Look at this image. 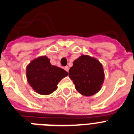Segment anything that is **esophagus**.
<instances>
[{
  "mask_svg": "<svg viewBox=\"0 0 134 134\" xmlns=\"http://www.w3.org/2000/svg\"><path fill=\"white\" fill-rule=\"evenodd\" d=\"M64 69H65V70L66 71V72H68V71H69V67H68V66H65Z\"/></svg>",
  "mask_w": 134,
  "mask_h": 134,
  "instance_id": "1",
  "label": "esophagus"
}]
</instances>
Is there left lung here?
I'll return each instance as SVG.
<instances>
[{"instance_id":"left-lung-1","label":"left lung","mask_w":134,"mask_h":134,"mask_svg":"<svg viewBox=\"0 0 134 134\" xmlns=\"http://www.w3.org/2000/svg\"><path fill=\"white\" fill-rule=\"evenodd\" d=\"M68 75L77 91L86 96H90L100 91L104 80L102 64L88 55H82L74 61Z\"/></svg>"}]
</instances>
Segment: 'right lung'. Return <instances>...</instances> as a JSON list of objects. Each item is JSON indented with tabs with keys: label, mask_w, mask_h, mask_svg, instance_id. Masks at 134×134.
Instances as JSON below:
<instances>
[{
	"label": "right lung",
	"mask_w": 134,
	"mask_h": 134,
	"mask_svg": "<svg viewBox=\"0 0 134 134\" xmlns=\"http://www.w3.org/2000/svg\"><path fill=\"white\" fill-rule=\"evenodd\" d=\"M68 72L52 66L47 56L34 59L26 67L28 82L34 91L41 95H48L57 89V84Z\"/></svg>",
	"instance_id": "right-lung-1"
}]
</instances>
